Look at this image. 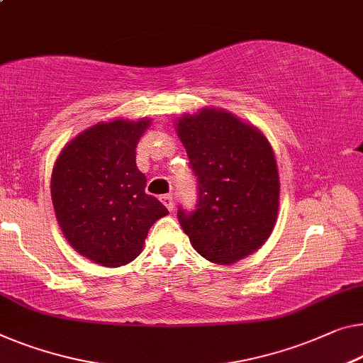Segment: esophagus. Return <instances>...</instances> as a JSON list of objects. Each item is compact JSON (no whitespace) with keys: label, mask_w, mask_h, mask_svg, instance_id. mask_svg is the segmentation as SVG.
Instances as JSON below:
<instances>
[{"label":"esophagus","mask_w":363,"mask_h":363,"mask_svg":"<svg viewBox=\"0 0 363 363\" xmlns=\"http://www.w3.org/2000/svg\"><path fill=\"white\" fill-rule=\"evenodd\" d=\"M161 202L166 205V208L169 210V212H172V208H174V199H172L171 194H166V196L161 197Z\"/></svg>","instance_id":"34e87169"}]
</instances>
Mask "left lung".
Returning <instances> with one entry per match:
<instances>
[{
  "label": "left lung",
  "instance_id": "1",
  "mask_svg": "<svg viewBox=\"0 0 363 363\" xmlns=\"http://www.w3.org/2000/svg\"><path fill=\"white\" fill-rule=\"evenodd\" d=\"M199 181L197 210L177 212L200 256L233 264L272 233L280 181L274 150L261 130L225 109L203 107L176 122Z\"/></svg>",
  "mask_w": 363,
  "mask_h": 363
}]
</instances>
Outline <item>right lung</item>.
<instances>
[{
	"label": "right lung",
	"instance_id": "1",
	"mask_svg": "<svg viewBox=\"0 0 363 363\" xmlns=\"http://www.w3.org/2000/svg\"><path fill=\"white\" fill-rule=\"evenodd\" d=\"M151 118L97 122L65 145L52 171L50 192L69 246L104 267L132 262L167 208L145 192L137 145Z\"/></svg>",
	"mask_w": 363,
	"mask_h": 363
}]
</instances>
